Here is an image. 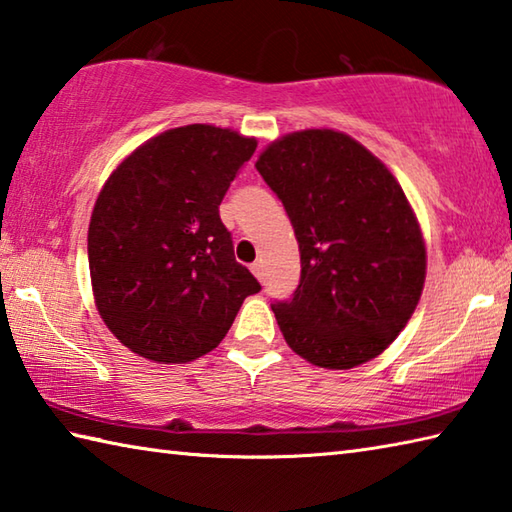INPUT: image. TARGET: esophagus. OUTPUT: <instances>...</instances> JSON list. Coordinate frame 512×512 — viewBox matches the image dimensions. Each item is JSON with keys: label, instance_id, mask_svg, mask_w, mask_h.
<instances>
[{"label": "esophagus", "instance_id": "34e87169", "mask_svg": "<svg viewBox=\"0 0 512 512\" xmlns=\"http://www.w3.org/2000/svg\"><path fill=\"white\" fill-rule=\"evenodd\" d=\"M252 272H254V276L258 278V281H265V269H263V260H256V263H252Z\"/></svg>", "mask_w": 512, "mask_h": 512}]
</instances>
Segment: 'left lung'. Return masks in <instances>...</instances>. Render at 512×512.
I'll list each match as a JSON object with an SVG mask.
<instances>
[{"label":"left lung","instance_id":"8db88e82","mask_svg":"<svg viewBox=\"0 0 512 512\" xmlns=\"http://www.w3.org/2000/svg\"><path fill=\"white\" fill-rule=\"evenodd\" d=\"M256 169L283 202L301 249V281L274 301L287 345L330 370L379 356L406 327L426 281V245L383 162L345 133L296 131Z\"/></svg>","mask_w":512,"mask_h":512}]
</instances>
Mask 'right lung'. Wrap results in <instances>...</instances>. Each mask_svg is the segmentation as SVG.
Returning <instances> with one entry per match:
<instances>
[{
  "mask_svg": "<svg viewBox=\"0 0 512 512\" xmlns=\"http://www.w3.org/2000/svg\"><path fill=\"white\" fill-rule=\"evenodd\" d=\"M256 140L211 124L160 133L106 180L89 225L95 305L122 345L187 363L225 339L260 283L218 207Z\"/></svg>",
  "mask_w": 512,
  "mask_h": 512,
  "instance_id": "add662e5",
  "label": "right lung"
}]
</instances>
